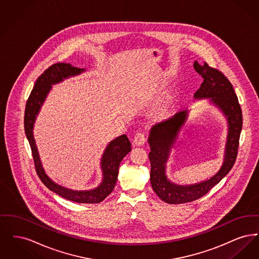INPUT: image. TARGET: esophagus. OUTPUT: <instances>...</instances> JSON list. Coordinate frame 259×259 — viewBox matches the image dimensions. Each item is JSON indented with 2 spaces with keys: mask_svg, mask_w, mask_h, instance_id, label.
Instances as JSON below:
<instances>
[{
  "mask_svg": "<svg viewBox=\"0 0 259 259\" xmlns=\"http://www.w3.org/2000/svg\"><path fill=\"white\" fill-rule=\"evenodd\" d=\"M146 141H147V139H146L145 134L142 133V132H139V133H137L135 137H134L133 144H134V146L141 147V146H143V145L146 143Z\"/></svg>",
  "mask_w": 259,
  "mask_h": 259,
  "instance_id": "34e87169",
  "label": "esophagus"
}]
</instances>
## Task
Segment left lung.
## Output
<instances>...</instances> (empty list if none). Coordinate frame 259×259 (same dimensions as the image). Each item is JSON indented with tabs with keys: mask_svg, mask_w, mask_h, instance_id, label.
Returning <instances> with one entry per match:
<instances>
[{
	"mask_svg": "<svg viewBox=\"0 0 259 259\" xmlns=\"http://www.w3.org/2000/svg\"><path fill=\"white\" fill-rule=\"evenodd\" d=\"M193 67L204 79L194 94L195 100L209 99L226 118L227 137L222 167L208 180L193 185H177L166 175V163L178 136L185 126L189 111H178L172 117L153 125L148 136L150 152V184L162 201L168 204L192 202L204 196L230 172L234 165L239 147V139L243 126L242 110L234 89L227 77L219 70L210 68L204 62H194Z\"/></svg>",
	"mask_w": 259,
	"mask_h": 259,
	"instance_id": "8db88e82",
	"label": "left lung"
}]
</instances>
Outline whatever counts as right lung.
Returning <instances> with one entry per match:
<instances>
[{
  "label": "right lung",
  "mask_w": 259,
  "mask_h": 259,
  "mask_svg": "<svg viewBox=\"0 0 259 259\" xmlns=\"http://www.w3.org/2000/svg\"><path fill=\"white\" fill-rule=\"evenodd\" d=\"M83 72H85V69L76 68L69 63H57L50 66L44 72V74H40L37 77L35 87L26 103L24 128L25 134L32 149L37 176L44 185L54 193L70 201L75 203L94 204L102 202L105 198L109 196L115 186L120 162L131 150V143L127 136L121 135L115 138L109 143L105 149L101 158V170L103 176L101 184L97 187L89 190H73L54 183L47 175L39 158L33 132L37 114L52 85L60 83L66 78L78 75Z\"/></svg>",
  "instance_id": "right-lung-1"
}]
</instances>
